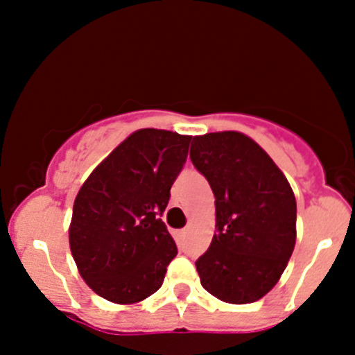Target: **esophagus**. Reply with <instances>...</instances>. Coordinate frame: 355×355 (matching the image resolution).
Here are the masks:
<instances>
[{
  "label": "esophagus",
  "mask_w": 355,
  "mask_h": 355,
  "mask_svg": "<svg viewBox=\"0 0 355 355\" xmlns=\"http://www.w3.org/2000/svg\"><path fill=\"white\" fill-rule=\"evenodd\" d=\"M185 235H187V228H184V230H178L177 232V239H178V241H184Z\"/></svg>",
  "instance_id": "obj_1"
}]
</instances>
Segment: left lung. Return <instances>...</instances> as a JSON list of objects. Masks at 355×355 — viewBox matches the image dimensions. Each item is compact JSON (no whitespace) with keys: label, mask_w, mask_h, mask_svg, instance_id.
Returning <instances> with one entry per match:
<instances>
[{"label":"left lung","mask_w":355,"mask_h":355,"mask_svg":"<svg viewBox=\"0 0 355 355\" xmlns=\"http://www.w3.org/2000/svg\"><path fill=\"white\" fill-rule=\"evenodd\" d=\"M192 144L191 159L216 206V234L196 261L200 285L223 302H256L280 280L295 247V196L268 153L241 132L198 135Z\"/></svg>","instance_id":"left-lung-1"}]
</instances>
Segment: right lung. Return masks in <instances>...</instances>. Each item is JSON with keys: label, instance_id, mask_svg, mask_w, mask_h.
I'll use <instances>...</instances> for the list:
<instances>
[{"label": "right lung", "instance_id": "add662e5", "mask_svg": "<svg viewBox=\"0 0 355 355\" xmlns=\"http://www.w3.org/2000/svg\"><path fill=\"white\" fill-rule=\"evenodd\" d=\"M191 135L141 128L94 168L73 202L70 250L85 284L114 304L163 285L177 245L161 221Z\"/></svg>", "mask_w": 355, "mask_h": 355}]
</instances>
